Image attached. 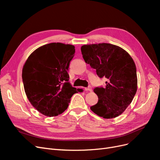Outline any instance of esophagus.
<instances>
[{"label": "esophagus", "instance_id": "obj_1", "mask_svg": "<svg viewBox=\"0 0 160 160\" xmlns=\"http://www.w3.org/2000/svg\"><path fill=\"white\" fill-rule=\"evenodd\" d=\"M85 91H92V88H91V86H89L88 88H85Z\"/></svg>", "mask_w": 160, "mask_h": 160}]
</instances>
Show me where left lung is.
I'll use <instances>...</instances> for the list:
<instances>
[{
    "instance_id": "1",
    "label": "left lung",
    "mask_w": 160,
    "mask_h": 160,
    "mask_svg": "<svg viewBox=\"0 0 160 160\" xmlns=\"http://www.w3.org/2000/svg\"><path fill=\"white\" fill-rule=\"evenodd\" d=\"M86 63L96 69L100 78L108 79L103 88H96L98 102L90 108L105 119H112L126 109L136 93V67L129 53L109 43L85 45L81 48Z\"/></svg>"
}]
</instances>
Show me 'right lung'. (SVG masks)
I'll return each mask as SVG.
<instances>
[{
  "label": "right lung",
  "mask_w": 160,
  "mask_h": 160,
  "mask_svg": "<svg viewBox=\"0 0 160 160\" xmlns=\"http://www.w3.org/2000/svg\"><path fill=\"white\" fill-rule=\"evenodd\" d=\"M75 52L72 45L49 43L34 51L23 66L22 78L27 98L44 115L63 113L72 95L80 91L72 88L67 72Z\"/></svg>",
  "instance_id": "right-lung-1"
}]
</instances>
